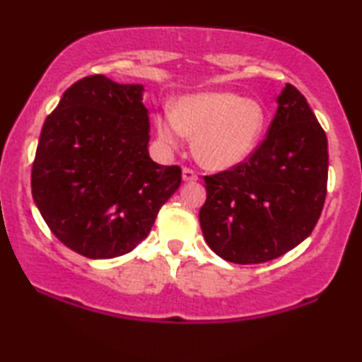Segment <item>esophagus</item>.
<instances>
[{
    "mask_svg": "<svg viewBox=\"0 0 362 362\" xmlns=\"http://www.w3.org/2000/svg\"><path fill=\"white\" fill-rule=\"evenodd\" d=\"M182 178H184V182H195L197 180V173L190 168H184L182 170Z\"/></svg>",
    "mask_w": 362,
    "mask_h": 362,
    "instance_id": "obj_1",
    "label": "esophagus"
}]
</instances>
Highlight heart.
<instances>
[{"instance_id":"heart-1","label":"heart","mask_w":362,"mask_h":362,"mask_svg":"<svg viewBox=\"0 0 362 362\" xmlns=\"http://www.w3.org/2000/svg\"><path fill=\"white\" fill-rule=\"evenodd\" d=\"M267 126L264 105L231 91H202L178 98L172 112L156 117L161 143L180 144L192 138L195 160L207 170L238 167L259 146Z\"/></svg>"}]
</instances>
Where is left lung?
<instances>
[{"instance_id": "obj_1", "label": "left lung", "mask_w": 362, "mask_h": 362, "mask_svg": "<svg viewBox=\"0 0 362 362\" xmlns=\"http://www.w3.org/2000/svg\"><path fill=\"white\" fill-rule=\"evenodd\" d=\"M328 143L308 102L286 83L267 138L248 160L204 177L206 243L233 264H262L313 231L327 195Z\"/></svg>"}]
</instances>
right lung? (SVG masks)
Masks as SVG:
<instances>
[{
	"label": "right lung",
	"instance_id": "add662e5",
	"mask_svg": "<svg viewBox=\"0 0 362 362\" xmlns=\"http://www.w3.org/2000/svg\"><path fill=\"white\" fill-rule=\"evenodd\" d=\"M143 85L76 81L45 119L32 195L56 238L88 259L134 250L177 192L180 168L149 158Z\"/></svg>",
	"mask_w": 362,
	"mask_h": 362
}]
</instances>
